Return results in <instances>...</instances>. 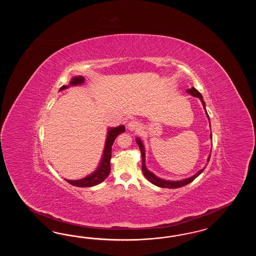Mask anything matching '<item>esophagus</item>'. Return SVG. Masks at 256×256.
I'll return each instance as SVG.
<instances>
[{"label":"esophagus","mask_w":256,"mask_h":256,"mask_svg":"<svg viewBox=\"0 0 256 256\" xmlns=\"http://www.w3.org/2000/svg\"><path fill=\"white\" fill-rule=\"evenodd\" d=\"M140 126V124L139 121H137V120H132L130 122H128V128L130 132L139 130Z\"/></svg>","instance_id":"esophagus-1"}]
</instances>
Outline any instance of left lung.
Segmentation results:
<instances>
[{"label":"left lung","mask_w":256,"mask_h":256,"mask_svg":"<svg viewBox=\"0 0 256 256\" xmlns=\"http://www.w3.org/2000/svg\"><path fill=\"white\" fill-rule=\"evenodd\" d=\"M186 93L190 96H192L194 98H200L202 104V107L204 108V112H206V117L208 118V122H210V119L208 116V114L206 112V102L202 100V96L199 91H197L194 87H192L190 89H186ZM210 139H212V134H210ZM136 142L137 144L139 146L140 151V154H142V170L144 172V176L146 178L149 182H151L152 184H154L155 186H160V188H181V186H186L188 184H190V182H192L194 179L196 178L197 176H199L201 174L202 172H204V170L206 169V167H204L201 170H198L195 174H194L190 178H188L183 179V180H178V181H172V180H165V179L160 178L158 176H156L155 174H153L152 172L148 170L146 165V149H144V146L142 144V140L140 139V138H136ZM210 154L208 156V162H210Z\"/></svg>","instance_id":"obj_1"}]
</instances>
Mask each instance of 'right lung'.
Returning <instances> with one entry per match:
<instances>
[{
    "mask_svg": "<svg viewBox=\"0 0 256 256\" xmlns=\"http://www.w3.org/2000/svg\"><path fill=\"white\" fill-rule=\"evenodd\" d=\"M84 77L82 76H75L70 80L68 86H62L59 91H62L68 89L70 86H82L84 84ZM126 130L124 124H121L116 128H110L107 132L106 142L104 146L103 154L101 156L100 162L98 164V168L94 170L93 172L89 176H87L84 178L78 180H68L66 179L70 184L75 186H93L100 184L105 179L108 178L110 172V158H112V146L114 142V140L116 139L117 136Z\"/></svg>",
    "mask_w": 256,
    "mask_h": 256,
    "instance_id": "right-lung-1",
    "label": "right lung"
}]
</instances>
